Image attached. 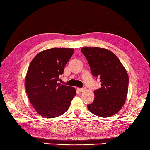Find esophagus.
I'll use <instances>...</instances> for the list:
<instances>
[{
  "label": "esophagus",
  "instance_id": "obj_1",
  "mask_svg": "<svg viewBox=\"0 0 150 150\" xmlns=\"http://www.w3.org/2000/svg\"><path fill=\"white\" fill-rule=\"evenodd\" d=\"M86 88H77V90L78 91H80V92H83V91H85Z\"/></svg>",
  "mask_w": 150,
  "mask_h": 150
}]
</instances>
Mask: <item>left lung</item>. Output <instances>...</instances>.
Here are the masks:
<instances>
[{"mask_svg":"<svg viewBox=\"0 0 150 150\" xmlns=\"http://www.w3.org/2000/svg\"><path fill=\"white\" fill-rule=\"evenodd\" d=\"M81 51L90 65L93 76L99 78L100 88L94 91L92 103L88 105L91 113L100 117L117 114L125 103L128 76L120 60L109 50L100 47H83Z\"/></svg>","mask_w":150,"mask_h":150,"instance_id":"obj_1","label":"left lung"}]
</instances>
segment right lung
Segmentation results:
<instances>
[{
    "mask_svg": "<svg viewBox=\"0 0 150 150\" xmlns=\"http://www.w3.org/2000/svg\"><path fill=\"white\" fill-rule=\"evenodd\" d=\"M74 49L44 50L31 60L25 76V90L35 111L45 118L64 113L76 96V89L57 83L59 75L72 56Z\"/></svg>",
    "mask_w": 150,
    "mask_h": 150,
    "instance_id": "add662e5",
    "label": "right lung"
}]
</instances>
